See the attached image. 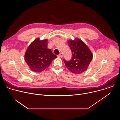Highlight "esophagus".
I'll return each mask as SVG.
<instances>
[{
	"label": "esophagus",
	"instance_id": "34e87169",
	"mask_svg": "<svg viewBox=\"0 0 120 120\" xmlns=\"http://www.w3.org/2000/svg\"><path fill=\"white\" fill-rule=\"evenodd\" d=\"M63 54H62V53H60L59 55H58V57H63Z\"/></svg>",
	"mask_w": 120,
	"mask_h": 120
}]
</instances>
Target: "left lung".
I'll return each mask as SVG.
<instances>
[{
    "mask_svg": "<svg viewBox=\"0 0 120 120\" xmlns=\"http://www.w3.org/2000/svg\"><path fill=\"white\" fill-rule=\"evenodd\" d=\"M72 53V59L70 61L63 59L64 62L71 72L75 74H81L86 71L93 57L91 51L85 44L81 40L68 41Z\"/></svg>",
    "mask_w": 120,
    "mask_h": 120,
    "instance_id": "8db88e82",
    "label": "left lung"
}]
</instances>
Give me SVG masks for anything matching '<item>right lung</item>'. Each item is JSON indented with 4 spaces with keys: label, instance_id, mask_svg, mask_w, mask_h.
<instances>
[{
    "label": "right lung",
    "instance_id": "add662e5",
    "mask_svg": "<svg viewBox=\"0 0 120 120\" xmlns=\"http://www.w3.org/2000/svg\"><path fill=\"white\" fill-rule=\"evenodd\" d=\"M47 39L40 40L37 38L27 48L25 60L32 71L40 72L45 70L57 57L51 50L47 48Z\"/></svg>",
    "mask_w": 120,
    "mask_h": 120
}]
</instances>
